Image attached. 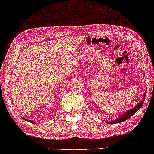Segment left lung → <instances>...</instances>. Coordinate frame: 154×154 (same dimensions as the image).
Wrapping results in <instances>:
<instances>
[{
	"instance_id": "1",
	"label": "left lung",
	"mask_w": 154,
	"mask_h": 154,
	"mask_svg": "<svg viewBox=\"0 0 154 154\" xmlns=\"http://www.w3.org/2000/svg\"><path fill=\"white\" fill-rule=\"evenodd\" d=\"M146 91L145 92L144 94H143V99H142V100L140 103L137 104V106L135 108H134V109L130 110L128 111V112L122 114V115L120 116L119 119H117L116 120L112 121V122H106L108 124H117V123L122 122H123V121L126 120L128 119H129V118L131 117L133 115V114H134L137 112V111H138L140 109V108L142 107V106L143 105V102H144V100H145V98H146Z\"/></svg>"
}]
</instances>
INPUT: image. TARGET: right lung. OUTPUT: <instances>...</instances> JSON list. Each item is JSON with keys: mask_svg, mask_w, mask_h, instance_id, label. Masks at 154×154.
<instances>
[{"mask_svg": "<svg viewBox=\"0 0 154 154\" xmlns=\"http://www.w3.org/2000/svg\"><path fill=\"white\" fill-rule=\"evenodd\" d=\"M23 119H24V118H23ZM25 120H26V121H28V122H31V123H32V124H35L34 123V121H32V120H27V119H24Z\"/></svg>", "mask_w": 154, "mask_h": 154, "instance_id": "1", "label": "right lung"}]
</instances>
